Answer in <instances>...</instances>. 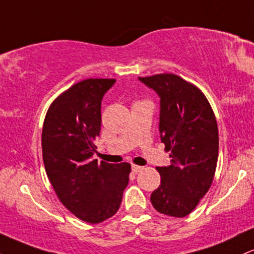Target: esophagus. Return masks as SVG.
<instances>
[{
  "label": "esophagus",
  "instance_id": "obj_1",
  "mask_svg": "<svg viewBox=\"0 0 254 254\" xmlns=\"http://www.w3.org/2000/svg\"><path fill=\"white\" fill-rule=\"evenodd\" d=\"M142 166H137V165H132L131 166V170H132L133 173H138L139 171H142Z\"/></svg>",
  "mask_w": 254,
  "mask_h": 254
}]
</instances>
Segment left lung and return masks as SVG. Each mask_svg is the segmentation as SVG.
Instances as JSON below:
<instances>
[{
  "mask_svg": "<svg viewBox=\"0 0 254 254\" xmlns=\"http://www.w3.org/2000/svg\"><path fill=\"white\" fill-rule=\"evenodd\" d=\"M160 97L161 142L171 165L157 167L161 184L150 196L161 214L185 217L210 189L218 156L214 111L194 84L174 74L138 77Z\"/></svg>",
  "mask_w": 254,
  "mask_h": 254,
  "instance_id": "1",
  "label": "left lung"
}]
</instances>
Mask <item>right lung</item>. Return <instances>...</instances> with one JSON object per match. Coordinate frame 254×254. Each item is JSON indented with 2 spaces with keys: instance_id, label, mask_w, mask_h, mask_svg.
Returning a JSON list of instances; mask_svg holds the SVG:
<instances>
[{
  "instance_id": "add662e5",
  "label": "right lung",
  "mask_w": 254,
  "mask_h": 254,
  "mask_svg": "<svg viewBox=\"0 0 254 254\" xmlns=\"http://www.w3.org/2000/svg\"><path fill=\"white\" fill-rule=\"evenodd\" d=\"M115 78H87L54 100L42 133L43 161L62 204L92 224L112 217L129 183L127 162L93 160L101 127V100Z\"/></svg>"
}]
</instances>
